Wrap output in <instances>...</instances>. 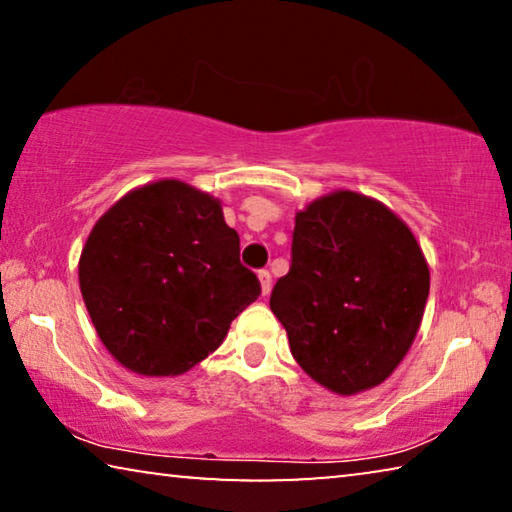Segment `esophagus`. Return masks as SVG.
<instances>
[{"mask_svg": "<svg viewBox=\"0 0 512 512\" xmlns=\"http://www.w3.org/2000/svg\"><path fill=\"white\" fill-rule=\"evenodd\" d=\"M259 282H262V294L269 296V292H271V271H266V269L259 271Z\"/></svg>", "mask_w": 512, "mask_h": 512, "instance_id": "obj_1", "label": "esophagus"}]
</instances>
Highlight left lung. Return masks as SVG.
<instances>
[{
	"label": "left lung",
	"instance_id": "left-lung-1",
	"mask_svg": "<svg viewBox=\"0 0 512 512\" xmlns=\"http://www.w3.org/2000/svg\"><path fill=\"white\" fill-rule=\"evenodd\" d=\"M430 271L414 234L370 197L340 190L296 213L292 264L271 292L296 363L333 393L384 381L421 326Z\"/></svg>",
	"mask_w": 512,
	"mask_h": 512
}]
</instances>
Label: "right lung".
<instances>
[{
    "instance_id": "right-lung-1",
    "label": "right lung",
    "mask_w": 512,
    "mask_h": 512,
    "mask_svg": "<svg viewBox=\"0 0 512 512\" xmlns=\"http://www.w3.org/2000/svg\"><path fill=\"white\" fill-rule=\"evenodd\" d=\"M80 289L108 352L149 377L204 361L262 294L220 202L174 179L133 190L98 220Z\"/></svg>"
}]
</instances>
